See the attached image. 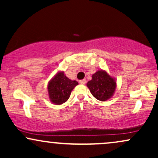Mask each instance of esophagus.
I'll return each mask as SVG.
<instances>
[{"label":"esophagus","mask_w":158,"mask_h":158,"mask_svg":"<svg viewBox=\"0 0 158 158\" xmlns=\"http://www.w3.org/2000/svg\"><path fill=\"white\" fill-rule=\"evenodd\" d=\"M79 83L81 85H85V83H86V79H81V80L79 81Z\"/></svg>","instance_id":"obj_1"}]
</instances>
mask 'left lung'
<instances>
[{
    "mask_svg": "<svg viewBox=\"0 0 158 158\" xmlns=\"http://www.w3.org/2000/svg\"><path fill=\"white\" fill-rule=\"evenodd\" d=\"M90 93L100 101L108 100L112 97L116 88V81L104 70H99L92 76L87 83Z\"/></svg>",
    "mask_w": 158,
    "mask_h": 158,
    "instance_id": "left-lung-1",
    "label": "left lung"
}]
</instances>
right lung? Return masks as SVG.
Returning a JSON list of instances; mask_svg holds the SVG:
<instances>
[{
	"instance_id": "add662e5",
	"label": "right lung",
	"mask_w": 158,
	"mask_h": 158,
	"mask_svg": "<svg viewBox=\"0 0 158 158\" xmlns=\"http://www.w3.org/2000/svg\"><path fill=\"white\" fill-rule=\"evenodd\" d=\"M77 85V81L69 79L63 72L58 73L48 85L49 97L51 102L56 105L63 104L69 99L72 90Z\"/></svg>"
}]
</instances>
